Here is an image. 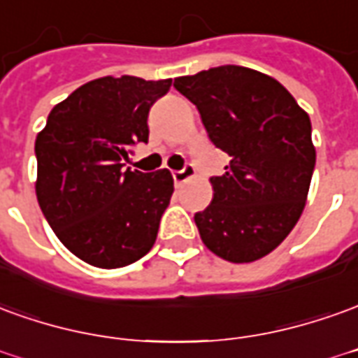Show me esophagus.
Returning a JSON list of instances; mask_svg holds the SVG:
<instances>
[{
	"instance_id": "1",
	"label": "esophagus",
	"mask_w": 358,
	"mask_h": 358,
	"mask_svg": "<svg viewBox=\"0 0 358 358\" xmlns=\"http://www.w3.org/2000/svg\"><path fill=\"white\" fill-rule=\"evenodd\" d=\"M196 176V169H194V164H186L182 171H174L172 172V178H174V182L176 184H184V182H187L189 178H194Z\"/></svg>"
}]
</instances>
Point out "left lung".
I'll list each match as a JSON object with an SVG mask.
<instances>
[{
    "instance_id": "left-lung-1",
    "label": "left lung",
    "mask_w": 358,
    "mask_h": 358,
    "mask_svg": "<svg viewBox=\"0 0 358 358\" xmlns=\"http://www.w3.org/2000/svg\"><path fill=\"white\" fill-rule=\"evenodd\" d=\"M174 87L231 157L211 178V203L194 215L203 244L232 264L267 256L306 205L316 164L308 114L277 79L250 67H211L176 77Z\"/></svg>"
}]
</instances>
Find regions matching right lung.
<instances>
[{"instance_id": "add662e5", "label": "right lung", "mask_w": 358, "mask_h": 358, "mask_svg": "<svg viewBox=\"0 0 358 358\" xmlns=\"http://www.w3.org/2000/svg\"><path fill=\"white\" fill-rule=\"evenodd\" d=\"M172 79L101 77L50 112L36 136V199L71 254L101 269L129 266L153 248L171 203L166 169L124 171L129 147L149 139V110Z\"/></svg>"}]
</instances>
